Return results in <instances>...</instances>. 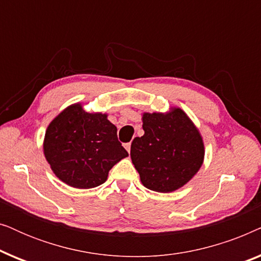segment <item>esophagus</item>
<instances>
[{
	"label": "esophagus",
	"instance_id": "obj_1",
	"mask_svg": "<svg viewBox=\"0 0 261 261\" xmlns=\"http://www.w3.org/2000/svg\"><path fill=\"white\" fill-rule=\"evenodd\" d=\"M124 148L127 149L128 153H130V142H128V144H124Z\"/></svg>",
	"mask_w": 261,
	"mask_h": 261
}]
</instances>
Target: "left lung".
<instances>
[{"mask_svg": "<svg viewBox=\"0 0 261 261\" xmlns=\"http://www.w3.org/2000/svg\"><path fill=\"white\" fill-rule=\"evenodd\" d=\"M145 134L130 146V158L145 188L172 192L201 169L204 142L198 128L180 108L142 114Z\"/></svg>", "mask_w": 261, "mask_h": 261, "instance_id": "obj_1", "label": "left lung"}]
</instances>
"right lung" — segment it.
I'll use <instances>...</instances> for the list:
<instances>
[{
    "label": "right lung",
    "instance_id": "1",
    "mask_svg": "<svg viewBox=\"0 0 261 261\" xmlns=\"http://www.w3.org/2000/svg\"><path fill=\"white\" fill-rule=\"evenodd\" d=\"M117 128L102 113H88L82 103L59 113L46 129L44 154L53 173L76 189L105 183L112 167L128 156Z\"/></svg>",
    "mask_w": 261,
    "mask_h": 261
}]
</instances>
